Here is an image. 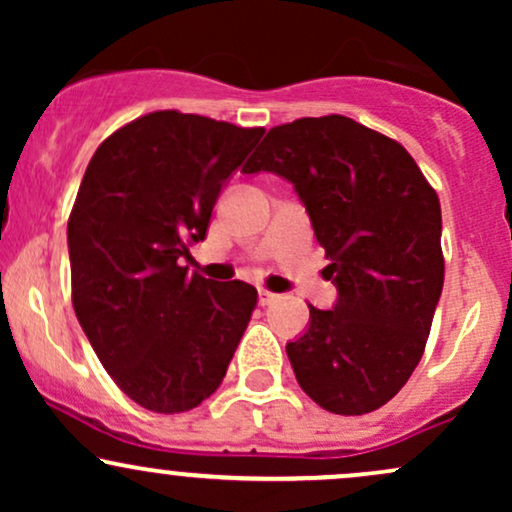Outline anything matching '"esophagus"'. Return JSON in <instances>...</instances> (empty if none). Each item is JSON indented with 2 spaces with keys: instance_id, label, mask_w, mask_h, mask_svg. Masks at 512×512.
Here are the masks:
<instances>
[{
  "instance_id": "esophagus-1",
  "label": "esophagus",
  "mask_w": 512,
  "mask_h": 512,
  "mask_svg": "<svg viewBox=\"0 0 512 512\" xmlns=\"http://www.w3.org/2000/svg\"><path fill=\"white\" fill-rule=\"evenodd\" d=\"M257 301H260V305H272V303L279 301V296H276V293H272V291H267V289H260V291H257Z\"/></svg>"
}]
</instances>
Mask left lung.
<instances>
[{
	"mask_svg": "<svg viewBox=\"0 0 512 512\" xmlns=\"http://www.w3.org/2000/svg\"><path fill=\"white\" fill-rule=\"evenodd\" d=\"M262 170L293 185L337 286L286 344L298 385L332 414L380 409L419 366L443 291L436 190L402 144L344 115L269 129L243 173Z\"/></svg>",
	"mask_w": 512,
	"mask_h": 512,
	"instance_id": "1",
	"label": "left lung"
}]
</instances>
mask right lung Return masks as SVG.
Masks as SVG:
<instances>
[{"label":"right lung","mask_w":512,"mask_h":512,"mask_svg":"<svg viewBox=\"0 0 512 512\" xmlns=\"http://www.w3.org/2000/svg\"><path fill=\"white\" fill-rule=\"evenodd\" d=\"M202 115L158 110L98 146L67 223L76 320L129 399L158 414L202 404L257 303L245 281L180 267L223 185L260 142Z\"/></svg>","instance_id":"1"}]
</instances>
